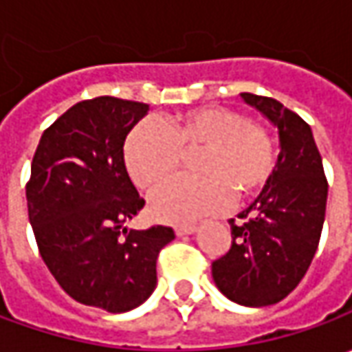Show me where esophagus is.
Segmentation results:
<instances>
[{
	"instance_id": "1",
	"label": "esophagus",
	"mask_w": 352,
	"mask_h": 352,
	"mask_svg": "<svg viewBox=\"0 0 352 352\" xmlns=\"http://www.w3.org/2000/svg\"><path fill=\"white\" fill-rule=\"evenodd\" d=\"M174 231H176V235H178V236L194 235V233L197 231V227H196V225H178V227L174 229Z\"/></svg>"
}]
</instances>
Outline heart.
Instances as JSON below:
<instances>
[{
    "label": "heart",
    "instance_id": "obj_1",
    "mask_svg": "<svg viewBox=\"0 0 352 352\" xmlns=\"http://www.w3.org/2000/svg\"><path fill=\"white\" fill-rule=\"evenodd\" d=\"M196 158L197 178H174L156 188L148 210L164 223H190L231 208L233 194H261L276 168L268 131L239 111L210 105L168 117L160 125L144 119L129 131L123 162L131 180L148 190L180 166L182 153Z\"/></svg>",
    "mask_w": 352,
    "mask_h": 352
}]
</instances>
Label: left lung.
Wrapping results in <instances>:
<instances>
[{
  "label": "left lung",
  "mask_w": 352,
  "mask_h": 352,
  "mask_svg": "<svg viewBox=\"0 0 352 352\" xmlns=\"http://www.w3.org/2000/svg\"><path fill=\"white\" fill-rule=\"evenodd\" d=\"M278 129L276 168L258 197L229 219L231 249L211 264L215 286L247 307L278 304L307 272L325 221L327 180L311 127L282 103L241 94Z\"/></svg>",
  "instance_id": "1"
}]
</instances>
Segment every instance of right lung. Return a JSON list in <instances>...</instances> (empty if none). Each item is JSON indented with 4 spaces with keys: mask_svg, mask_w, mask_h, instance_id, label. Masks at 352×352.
Wrapping results in <instances>:
<instances>
[{
    "mask_svg": "<svg viewBox=\"0 0 352 352\" xmlns=\"http://www.w3.org/2000/svg\"><path fill=\"white\" fill-rule=\"evenodd\" d=\"M148 105L102 96L72 105L43 133L27 184L41 256L70 298L123 314L156 288L170 227L129 229L144 206L123 162L129 131Z\"/></svg>",
    "mask_w": 352,
    "mask_h": 352,
    "instance_id": "obj_1",
    "label": "right lung"
}]
</instances>
